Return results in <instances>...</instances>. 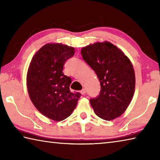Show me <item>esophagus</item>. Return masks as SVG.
<instances>
[{
  "label": "esophagus",
  "instance_id": "esophagus-1",
  "mask_svg": "<svg viewBox=\"0 0 160 160\" xmlns=\"http://www.w3.org/2000/svg\"><path fill=\"white\" fill-rule=\"evenodd\" d=\"M80 92H81V94H85L86 93V90H85V88H82V90L80 91Z\"/></svg>",
  "mask_w": 160,
  "mask_h": 160
}]
</instances>
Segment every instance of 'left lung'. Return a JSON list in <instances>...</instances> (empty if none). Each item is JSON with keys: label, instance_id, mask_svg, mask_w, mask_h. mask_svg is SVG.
I'll return each instance as SVG.
<instances>
[{"label": "left lung", "instance_id": "obj_1", "mask_svg": "<svg viewBox=\"0 0 160 160\" xmlns=\"http://www.w3.org/2000/svg\"><path fill=\"white\" fill-rule=\"evenodd\" d=\"M81 54L94 70L101 85L99 96L90 99L94 113L107 121L122 115L135 91V72L131 61L122 51L108 42L83 47Z\"/></svg>", "mask_w": 160, "mask_h": 160}]
</instances>
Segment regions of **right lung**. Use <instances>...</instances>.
I'll use <instances>...</instances> for the list:
<instances>
[{"mask_svg":"<svg viewBox=\"0 0 160 160\" xmlns=\"http://www.w3.org/2000/svg\"><path fill=\"white\" fill-rule=\"evenodd\" d=\"M75 48L62 44H47L35 53L27 75L32 102L43 115L56 121L68 117L76 107L80 92H71V78L63 72Z\"/></svg>","mask_w":160,"mask_h":160,"instance_id":"obj_1","label":"right lung"}]
</instances>
